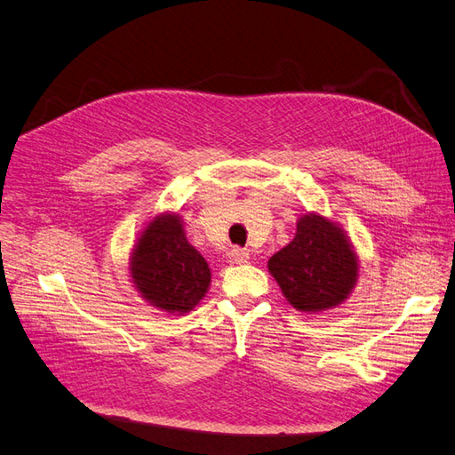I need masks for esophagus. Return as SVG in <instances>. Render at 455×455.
<instances>
[{"label": "esophagus", "mask_w": 455, "mask_h": 455, "mask_svg": "<svg viewBox=\"0 0 455 455\" xmlns=\"http://www.w3.org/2000/svg\"><path fill=\"white\" fill-rule=\"evenodd\" d=\"M228 258H229V262H231V264H247V262H249V258H251V254H249V251H244V249L235 247V249H231V251H229Z\"/></svg>", "instance_id": "34e87169"}]
</instances>
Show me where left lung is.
I'll return each instance as SVG.
<instances>
[{
	"instance_id": "left-lung-1",
	"label": "left lung",
	"mask_w": 455,
	"mask_h": 455,
	"mask_svg": "<svg viewBox=\"0 0 455 455\" xmlns=\"http://www.w3.org/2000/svg\"><path fill=\"white\" fill-rule=\"evenodd\" d=\"M267 269L294 308L322 312L348 299L358 281V256L337 224L306 214L294 239L269 258Z\"/></svg>"
}]
</instances>
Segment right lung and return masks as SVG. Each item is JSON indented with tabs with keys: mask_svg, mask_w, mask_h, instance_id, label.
<instances>
[{
	"mask_svg": "<svg viewBox=\"0 0 455 455\" xmlns=\"http://www.w3.org/2000/svg\"><path fill=\"white\" fill-rule=\"evenodd\" d=\"M130 269L141 297L170 314L193 310L211 285V267L189 244L180 214L149 222L138 237Z\"/></svg>",
	"mask_w": 455,
	"mask_h": 455,
	"instance_id": "1",
	"label": "right lung"
}]
</instances>
